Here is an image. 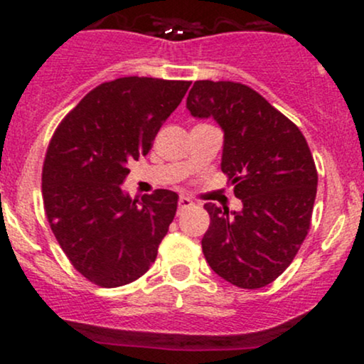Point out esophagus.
<instances>
[{
    "mask_svg": "<svg viewBox=\"0 0 364 364\" xmlns=\"http://www.w3.org/2000/svg\"><path fill=\"white\" fill-rule=\"evenodd\" d=\"M178 205H179V210H181V208H186V207L193 205V202H191V200L188 198V196H179V200H178Z\"/></svg>",
    "mask_w": 364,
    "mask_h": 364,
    "instance_id": "34e87169",
    "label": "esophagus"
}]
</instances>
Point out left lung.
I'll return each mask as SVG.
<instances>
[{
    "mask_svg": "<svg viewBox=\"0 0 364 364\" xmlns=\"http://www.w3.org/2000/svg\"><path fill=\"white\" fill-rule=\"evenodd\" d=\"M186 109L224 132L220 169L243 203L237 212L205 203V260L237 287L267 286L291 265L310 229L318 183L310 147L292 121L243 83L195 82Z\"/></svg>",
    "mask_w": 364,
    "mask_h": 364,
    "instance_id": "obj_1",
    "label": "left lung"
}]
</instances>
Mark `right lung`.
<instances>
[{"instance_id": "1", "label": "right lung", "mask_w": 364, "mask_h": 364, "mask_svg": "<svg viewBox=\"0 0 364 364\" xmlns=\"http://www.w3.org/2000/svg\"><path fill=\"white\" fill-rule=\"evenodd\" d=\"M190 82L124 77L95 87L63 119L43 169L46 215L75 269L101 287L141 277L178 207L171 190L133 200L121 188L147 156Z\"/></svg>"}]
</instances>
